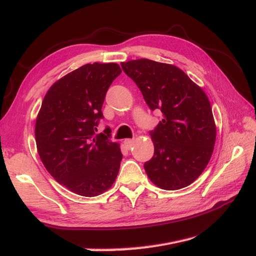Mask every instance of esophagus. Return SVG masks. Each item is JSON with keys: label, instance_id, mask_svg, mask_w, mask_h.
I'll return each mask as SVG.
<instances>
[{"label": "esophagus", "instance_id": "esophagus-1", "mask_svg": "<svg viewBox=\"0 0 256 256\" xmlns=\"http://www.w3.org/2000/svg\"><path fill=\"white\" fill-rule=\"evenodd\" d=\"M124 144H125V146L127 147L128 150H130L131 147L134 146V140H129V138H128V140H125V141H124Z\"/></svg>", "mask_w": 256, "mask_h": 256}]
</instances>
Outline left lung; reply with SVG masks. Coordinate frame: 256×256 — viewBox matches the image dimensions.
I'll return each mask as SVG.
<instances>
[{
    "mask_svg": "<svg viewBox=\"0 0 256 256\" xmlns=\"http://www.w3.org/2000/svg\"><path fill=\"white\" fill-rule=\"evenodd\" d=\"M161 122L150 132L154 152L144 164L150 182L164 190L187 187L203 173L214 152L216 124L205 92L180 68L147 58L120 64Z\"/></svg>",
    "mask_w": 256,
    "mask_h": 256,
    "instance_id": "8db88e82",
    "label": "left lung"
}]
</instances>
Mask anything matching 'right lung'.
Instances as JSON below:
<instances>
[{"instance_id":"1","label":"right lung","mask_w":256,"mask_h":256,"mask_svg":"<svg viewBox=\"0 0 256 256\" xmlns=\"http://www.w3.org/2000/svg\"><path fill=\"white\" fill-rule=\"evenodd\" d=\"M122 72L116 63L83 65L54 82L35 124L38 154L51 176L82 196L112 187L122 154L109 128L95 134L106 92Z\"/></svg>"}]
</instances>
